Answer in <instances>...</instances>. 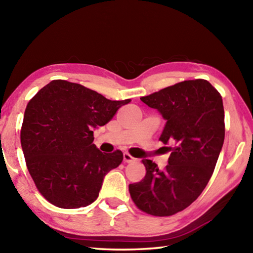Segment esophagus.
I'll use <instances>...</instances> for the list:
<instances>
[{
	"label": "esophagus",
	"instance_id": "34e87169",
	"mask_svg": "<svg viewBox=\"0 0 253 253\" xmlns=\"http://www.w3.org/2000/svg\"><path fill=\"white\" fill-rule=\"evenodd\" d=\"M123 157H124V162H127V163H130V162H135L136 161V159L133 157H131L129 153H127V152H124V155H123Z\"/></svg>",
	"mask_w": 253,
	"mask_h": 253
}]
</instances>
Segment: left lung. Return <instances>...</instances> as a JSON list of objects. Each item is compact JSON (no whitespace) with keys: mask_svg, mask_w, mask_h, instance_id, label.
Returning a JSON list of instances; mask_svg holds the SVG:
<instances>
[{"mask_svg":"<svg viewBox=\"0 0 253 253\" xmlns=\"http://www.w3.org/2000/svg\"><path fill=\"white\" fill-rule=\"evenodd\" d=\"M140 100L166 121L159 140L171 156L163 170L152 160L143 159L146 175L129 184V193L142 211L171 216L201 195L214 172L225 139L222 98L209 81L199 79L176 83Z\"/></svg>","mask_w":253,"mask_h":253,"instance_id":"obj_1","label":"left lung"}]
</instances>
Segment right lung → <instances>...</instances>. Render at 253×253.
<instances>
[{
	"mask_svg": "<svg viewBox=\"0 0 253 253\" xmlns=\"http://www.w3.org/2000/svg\"><path fill=\"white\" fill-rule=\"evenodd\" d=\"M130 100L111 101L78 83L53 80L27 104L21 130L26 166L38 191L60 209L85 207L97 199L104 177L123 152L103 153L93 130Z\"/></svg>",
	"mask_w": 253,
	"mask_h": 253,
	"instance_id": "right-lung-1",
	"label": "right lung"
}]
</instances>
